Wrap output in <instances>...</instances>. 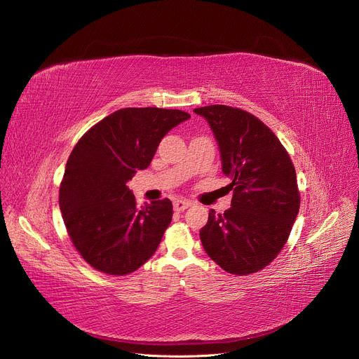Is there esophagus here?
Segmentation results:
<instances>
[{
	"mask_svg": "<svg viewBox=\"0 0 359 359\" xmlns=\"http://www.w3.org/2000/svg\"><path fill=\"white\" fill-rule=\"evenodd\" d=\"M191 205H192V202L187 201V199H177V201L173 203L175 211H177V212H182V211L187 210Z\"/></svg>",
	"mask_w": 359,
	"mask_h": 359,
	"instance_id": "obj_1",
	"label": "esophagus"
}]
</instances>
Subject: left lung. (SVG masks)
Instances as JSON below:
<instances>
[{
	"label": "left lung",
	"mask_w": 359,
	"mask_h": 359,
	"mask_svg": "<svg viewBox=\"0 0 359 359\" xmlns=\"http://www.w3.org/2000/svg\"><path fill=\"white\" fill-rule=\"evenodd\" d=\"M210 123L222 173L234 189L231 208L210 211L202 246L233 275L265 268L285 246L299 211L294 164L273 132L252 113L212 104L194 110Z\"/></svg>",
	"instance_id": "obj_1"
}]
</instances>
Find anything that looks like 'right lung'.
Here are the masks:
<instances>
[{"label": "right lung", "instance_id": "1", "mask_svg": "<svg viewBox=\"0 0 359 359\" xmlns=\"http://www.w3.org/2000/svg\"><path fill=\"white\" fill-rule=\"evenodd\" d=\"M189 118L176 109L126 107L94 125L74 147L60 208L72 244L94 269L128 275L156 253L172 222V201L138 208L128 182L149 165L167 132Z\"/></svg>", "mask_w": 359, "mask_h": 359}]
</instances>
